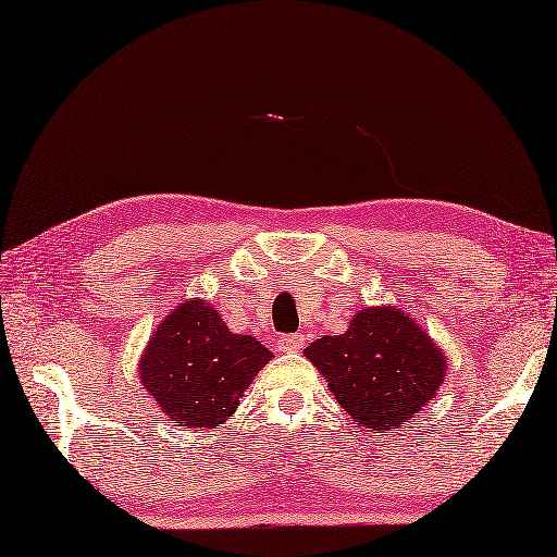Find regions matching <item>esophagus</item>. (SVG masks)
Here are the masks:
<instances>
[{
	"label": "esophagus",
	"mask_w": 557,
	"mask_h": 557,
	"mask_svg": "<svg viewBox=\"0 0 557 557\" xmlns=\"http://www.w3.org/2000/svg\"><path fill=\"white\" fill-rule=\"evenodd\" d=\"M304 347V335H282L280 339H277V349L280 351H287V354H294V351H299Z\"/></svg>",
	"instance_id": "esophagus-1"
}]
</instances>
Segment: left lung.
Listing matches in <instances>:
<instances>
[{"mask_svg": "<svg viewBox=\"0 0 557 557\" xmlns=\"http://www.w3.org/2000/svg\"><path fill=\"white\" fill-rule=\"evenodd\" d=\"M330 393L366 429L389 431L423 409L445 377V354L395 306H369L345 335H325L306 347Z\"/></svg>", "mask_w": 557, "mask_h": 557, "instance_id": "1", "label": "left lung"}]
</instances>
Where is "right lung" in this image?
I'll list each match as a JSON object with an SVG mask.
<instances>
[{"mask_svg": "<svg viewBox=\"0 0 557 557\" xmlns=\"http://www.w3.org/2000/svg\"><path fill=\"white\" fill-rule=\"evenodd\" d=\"M270 359L256 337L230 333L210 304L191 299L152 333L140 357V383L174 423L215 429Z\"/></svg>", "mask_w": 557, "mask_h": 557, "instance_id": "obj_1", "label": "right lung"}]
</instances>
